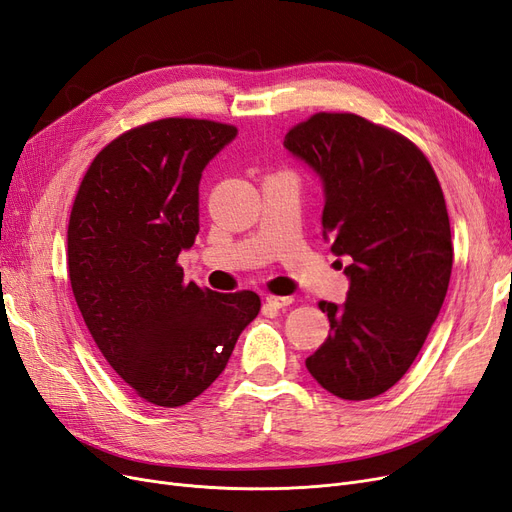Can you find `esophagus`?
Segmentation results:
<instances>
[{"label":"esophagus","mask_w":512,"mask_h":512,"mask_svg":"<svg viewBox=\"0 0 512 512\" xmlns=\"http://www.w3.org/2000/svg\"><path fill=\"white\" fill-rule=\"evenodd\" d=\"M264 301H267L269 307L273 309H286L288 305H292V296H264Z\"/></svg>","instance_id":"esophagus-1"}]
</instances>
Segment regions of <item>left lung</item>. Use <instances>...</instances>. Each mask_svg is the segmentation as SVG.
Returning <instances> with one entry per match:
<instances>
[{
	"instance_id": "8db88e82",
	"label": "left lung",
	"mask_w": 512,
	"mask_h": 512,
	"mask_svg": "<svg viewBox=\"0 0 512 512\" xmlns=\"http://www.w3.org/2000/svg\"><path fill=\"white\" fill-rule=\"evenodd\" d=\"M284 148L320 178L322 235L349 258L347 301L320 303L330 332L307 370L343 400L375 398L407 373L447 296L443 190L415 144L356 114H315Z\"/></svg>"
}]
</instances>
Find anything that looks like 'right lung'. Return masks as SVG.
<instances>
[{
  "label": "right lung",
  "instance_id": "obj_1",
  "mask_svg": "<svg viewBox=\"0 0 512 512\" xmlns=\"http://www.w3.org/2000/svg\"><path fill=\"white\" fill-rule=\"evenodd\" d=\"M237 129L165 118L105 146L88 167L67 228V267L103 358L156 407H182L214 383L258 294L186 281L178 256L199 233L203 169Z\"/></svg>",
  "mask_w": 512,
  "mask_h": 512
}]
</instances>
